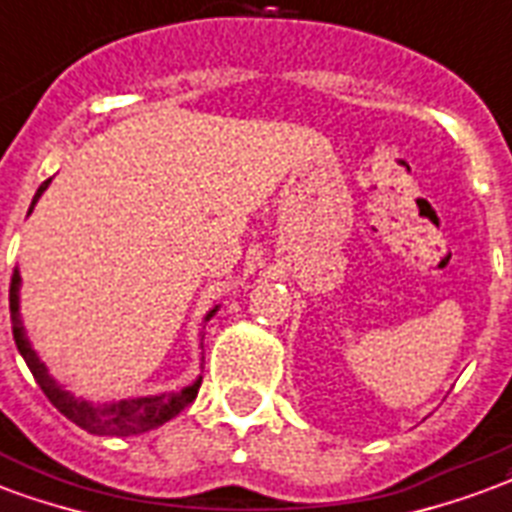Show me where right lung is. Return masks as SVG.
I'll use <instances>...</instances> for the list:
<instances>
[{
	"label": "right lung",
	"mask_w": 512,
	"mask_h": 512,
	"mask_svg": "<svg viewBox=\"0 0 512 512\" xmlns=\"http://www.w3.org/2000/svg\"><path fill=\"white\" fill-rule=\"evenodd\" d=\"M48 183H51V180H45V183L37 188L29 213H32L34 205H37V199L42 197V191L48 188ZM18 291H21V275L15 270L13 280H10V321H13V337L15 345H18V353H21L23 361H26V367L32 370L34 380H37L42 391H45V397L51 399V405L59 410L61 416H67L72 424H78L80 429H86V432L91 434H113V437H129V434L151 432L156 426L167 424L169 418L178 416L183 407H188L197 399L202 378L194 380L191 386L180 388L178 394L121 399V402H105V405H91L86 399L69 394L67 388L51 378L48 367H45L40 361V356L34 353L32 343L26 340V332H23L21 324V310H18ZM215 310H218V305L205 315V321L213 318Z\"/></svg>",
	"instance_id": "right-lung-1"
}]
</instances>
